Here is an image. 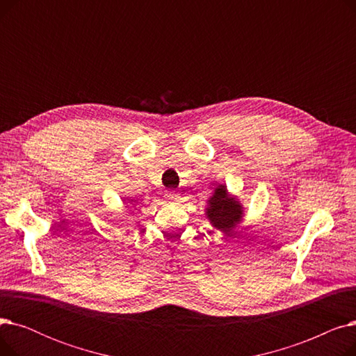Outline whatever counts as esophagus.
Returning <instances> with one entry per match:
<instances>
[{"mask_svg": "<svg viewBox=\"0 0 356 356\" xmlns=\"http://www.w3.org/2000/svg\"><path fill=\"white\" fill-rule=\"evenodd\" d=\"M165 197H167L168 200H177L180 196H179V193H176L175 191H168V192L165 193Z\"/></svg>", "mask_w": 356, "mask_h": 356, "instance_id": "esophagus-1", "label": "esophagus"}]
</instances>
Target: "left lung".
<instances>
[{
  "label": "left lung",
  "instance_id": "1",
  "mask_svg": "<svg viewBox=\"0 0 356 356\" xmlns=\"http://www.w3.org/2000/svg\"><path fill=\"white\" fill-rule=\"evenodd\" d=\"M208 202L209 207L207 209V215L218 231L229 232L236 227V223L241 222L242 207L235 197H229L227 186L220 184L219 188H216L213 196Z\"/></svg>",
  "mask_w": 356,
  "mask_h": 356
}]
</instances>
